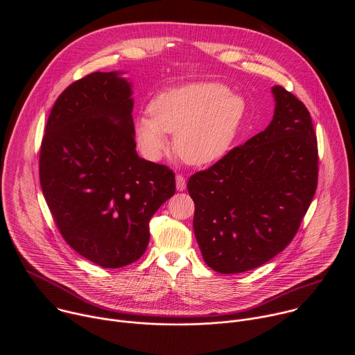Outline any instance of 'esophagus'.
<instances>
[{"label":"esophagus","instance_id":"obj_1","mask_svg":"<svg viewBox=\"0 0 355 355\" xmlns=\"http://www.w3.org/2000/svg\"><path fill=\"white\" fill-rule=\"evenodd\" d=\"M175 185H177V191H184L187 187V181L185 177L182 174H177L175 177Z\"/></svg>","mask_w":355,"mask_h":355}]
</instances>
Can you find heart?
Returning <instances> with one entry per match:
<instances>
[{
  "instance_id": "heart-1",
  "label": "heart",
  "mask_w": 355,
  "mask_h": 355,
  "mask_svg": "<svg viewBox=\"0 0 355 355\" xmlns=\"http://www.w3.org/2000/svg\"><path fill=\"white\" fill-rule=\"evenodd\" d=\"M244 114L243 96L227 85L192 83L157 94L150 103V114L136 118L135 132L151 160L160 159L168 148L167 133H175L178 156L192 166H208L227 155Z\"/></svg>"
}]
</instances>
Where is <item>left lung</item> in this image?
<instances>
[{"label": "left lung", "mask_w": 355, "mask_h": 355, "mask_svg": "<svg viewBox=\"0 0 355 355\" xmlns=\"http://www.w3.org/2000/svg\"><path fill=\"white\" fill-rule=\"evenodd\" d=\"M264 132L189 177L193 232L220 274L257 268L295 237L318 187V140L306 107L281 85Z\"/></svg>", "instance_id": "obj_1"}]
</instances>
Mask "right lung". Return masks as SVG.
<instances>
[{
  "instance_id": "1",
  "label": "right lung",
  "mask_w": 355,
  "mask_h": 355,
  "mask_svg": "<svg viewBox=\"0 0 355 355\" xmlns=\"http://www.w3.org/2000/svg\"><path fill=\"white\" fill-rule=\"evenodd\" d=\"M96 71L58 98L40 146V187L67 244L103 268L147 248L148 222L175 192L174 173L137 156L132 84Z\"/></svg>"
}]
</instances>
